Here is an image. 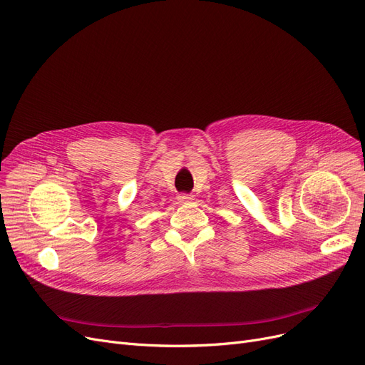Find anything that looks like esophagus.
<instances>
[{
    "label": "esophagus",
    "mask_w": 365,
    "mask_h": 365,
    "mask_svg": "<svg viewBox=\"0 0 365 365\" xmlns=\"http://www.w3.org/2000/svg\"><path fill=\"white\" fill-rule=\"evenodd\" d=\"M178 200H180L181 203H188V202L193 200V196H192V195H180V196H178Z\"/></svg>",
    "instance_id": "obj_1"
}]
</instances>
